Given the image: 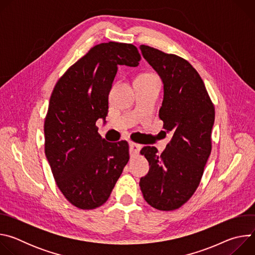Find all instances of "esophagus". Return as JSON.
I'll use <instances>...</instances> for the list:
<instances>
[{"mask_svg":"<svg viewBox=\"0 0 255 255\" xmlns=\"http://www.w3.org/2000/svg\"><path fill=\"white\" fill-rule=\"evenodd\" d=\"M129 146H130V153L132 155H137L140 151V149L142 148V146L138 143H134V142H130L129 143Z\"/></svg>","mask_w":255,"mask_h":255,"instance_id":"34e87169","label":"esophagus"}]
</instances>
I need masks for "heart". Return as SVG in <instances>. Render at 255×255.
Returning <instances> with one entry per match:
<instances>
[{
	"label": "heart",
	"mask_w": 255,
	"mask_h": 255,
	"mask_svg": "<svg viewBox=\"0 0 255 255\" xmlns=\"http://www.w3.org/2000/svg\"><path fill=\"white\" fill-rule=\"evenodd\" d=\"M140 78H153L154 76H152V75H150V74H144V75H141V76H139Z\"/></svg>",
	"instance_id": "b5f03b06"
}]
</instances>
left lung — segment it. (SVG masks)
I'll return each mask as SVG.
<instances>
[{
  "mask_svg": "<svg viewBox=\"0 0 255 255\" xmlns=\"http://www.w3.org/2000/svg\"><path fill=\"white\" fill-rule=\"evenodd\" d=\"M140 49L162 79L159 118L173 135L161 154L154 146L141 149L150 167L139 186L151 207L172 211L187 203L201 183L212 150L215 108L199 72L188 60L148 45Z\"/></svg>",
  "mask_w": 255,
  "mask_h": 255,
  "instance_id": "obj_1",
  "label": "left lung"
}]
</instances>
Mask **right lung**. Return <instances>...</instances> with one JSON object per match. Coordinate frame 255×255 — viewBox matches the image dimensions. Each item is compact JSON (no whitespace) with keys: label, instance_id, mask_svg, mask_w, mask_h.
<instances>
[{"label":"right lung","instance_id":"1","mask_svg":"<svg viewBox=\"0 0 255 255\" xmlns=\"http://www.w3.org/2000/svg\"><path fill=\"white\" fill-rule=\"evenodd\" d=\"M140 59L133 44H97L53 88L44 120V151L58 189L79 209L105 204L129 160L128 142L106 141L96 122L108 114L118 65L134 67Z\"/></svg>","mask_w":255,"mask_h":255}]
</instances>
